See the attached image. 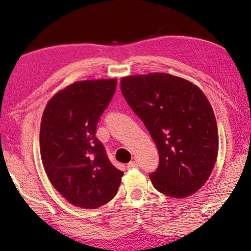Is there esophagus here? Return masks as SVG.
I'll return each mask as SVG.
<instances>
[{"label":"esophagus","mask_w":251,"mask_h":251,"mask_svg":"<svg viewBox=\"0 0 251 251\" xmlns=\"http://www.w3.org/2000/svg\"><path fill=\"white\" fill-rule=\"evenodd\" d=\"M126 168H128V169H135V168H138V163H137V161H130V162L126 164Z\"/></svg>","instance_id":"obj_1"}]
</instances>
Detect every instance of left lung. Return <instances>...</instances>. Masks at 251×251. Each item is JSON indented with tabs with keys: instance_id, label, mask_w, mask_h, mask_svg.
Wrapping results in <instances>:
<instances>
[{
	"instance_id": "left-lung-1",
	"label": "left lung",
	"mask_w": 251,
	"mask_h": 251,
	"mask_svg": "<svg viewBox=\"0 0 251 251\" xmlns=\"http://www.w3.org/2000/svg\"><path fill=\"white\" fill-rule=\"evenodd\" d=\"M121 91L159 151L153 186L178 199L200 190L218 155L217 122L201 89L183 77L150 73L122 77Z\"/></svg>"
}]
</instances>
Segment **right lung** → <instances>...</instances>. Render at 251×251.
<instances>
[{
  "label": "right lung",
  "instance_id": "obj_1",
  "mask_svg": "<svg viewBox=\"0 0 251 251\" xmlns=\"http://www.w3.org/2000/svg\"><path fill=\"white\" fill-rule=\"evenodd\" d=\"M116 78L74 82L44 108L40 152L53 187L75 207L96 209L115 197L122 171L109 162L96 126L116 89Z\"/></svg>",
  "mask_w": 251,
  "mask_h": 251
}]
</instances>
